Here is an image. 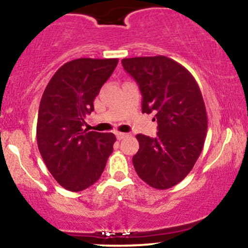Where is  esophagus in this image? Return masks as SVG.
Here are the masks:
<instances>
[{
  "label": "esophagus",
  "instance_id": "obj_1",
  "mask_svg": "<svg viewBox=\"0 0 248 248\" xmlns=\"http://www.w3.org/2000/svg\"><path fill=\"white\" fill-rule=\"evenodd\" d=\"M115 135H116V139H118V140H122V139L127 138V136H128V134H126V133H120V132H118V133H115Z\"/></svg>",
  "mask_w": 248,
  "mask_h": 248
}]
</instances>
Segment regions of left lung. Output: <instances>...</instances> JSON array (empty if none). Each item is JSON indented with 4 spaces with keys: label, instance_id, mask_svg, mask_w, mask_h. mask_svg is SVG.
Instances as JSON below:
<instances>
[{
    "label": "left lung",
    "instance_id": "1",
    "mask_svg": "<svg viewBox=\"0 0 248 248\" xmlns=\"http://www.w3.org/2000/svg\"><path fill=\"white\" fill-rule=\"evenodd\" d=\"M121 62L140 87L142 112L155 113L158 128L156 138L136 135L135 171L150 186L169 189L186 177L203 150L207 130L203 95L191 73L166 56Z\"/></svg>",
    "mask_w": 248,
    "mask_h": 248
}]
</instances>
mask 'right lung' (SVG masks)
Wrapping results in <instances>:
<instances>
[{"instance_id":"obj_1","label":"right lung","mask_w":248,"mask_h":248,"mask_svg":"<svg viewBox=\"0 0 248 248\" xmlns=\"http://www.w3.org/2000/svg\"><path fill=\"white\" fill-rule=\"evenodd\" d=\"M119 59L79 58L50 79L39 104L37 144L43 161L64 189L78 192L100 178L116 141L113 133L84 129L95 96Z\"/></svg>"}]
</instances>
